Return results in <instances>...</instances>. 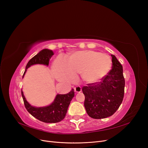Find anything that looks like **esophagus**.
Wrapping results in <instances>:
<instances>
[{"instance_id": "34e87169", "label": "esophagus", "mask_w": 148, "mask_h": 148, "mask_svg": "<svg viewBox=\"0 0 148 148\" xmlns=\"http://www.w3.org/2000/svg\"><path fill=\"white\" fill-rule=\"evenodd\" d=\"M74 90H75V92H81L82 91V89L81 86H76L74 88Z\"/></svg>"}]
</instances>
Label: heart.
<instances>
[{"mask_svg": "<svg viewBox=\"0 0 148 148\" xmlns=\"http://www.w3.org/2000/svg\"><path fill=\"white\" fill-rule=\"evenodd\" d=\"M111 66L112 60L108 55L86 50L73 53L68 60L59 56L53 63V71L56 78L61 82H71L76 75L81 74L85 82L95 83L106 77Z\"/></svg>", "mask_w": 148, "mask_h": 148, "instance_id": "heart-1", "label": "heart"}]
</instances>
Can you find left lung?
Returning <instances> with one entry per match:
<instances>
[{
    "label": "left lung",
    "instance_id": "left-lung-1",
    "mask_svg": "<svg viewBox=\"0 0 148 148\" xmlns=\"http://www.w3.org/2000/svg\"><path fill=\"white\" fill-rule=\"evenodd\" d=\"M112 66L100 82L83 86L84 106L89 117L95 119L112 115L119 108L124 96L123 67L115 56L111 55Z\"/></svg>",
    "mask_w": 148,
    "mask_h": 148
}]
</instances>
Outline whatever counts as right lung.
Returning <instances> with one entry per match:
<instances>
[{
	"mask_svg": "<svg viewBox=\"0 0 148 148\" xmlns=\"http://www.w3.org/2000/svg\"><path fill=\"white\" fill-rule=\"evenodd\" d=\"M53 55L52 51L47 49H42L28 62L23 78L26 70L31 65L42 64L48 66L49 60ZM74 95L75 92L72 89L70 92L66 95H57L54 101L49 106L36 107L29 104L23 95V92L21 91V96L26 110L34 117L45 123H57L63 120L66 115L70 101L73 99Z\"/></svg>",
	"mask_w": 148,
	"mask_h": 148,
	"instance_id": "1",
	"label": "right lung"
}]
</instances>
